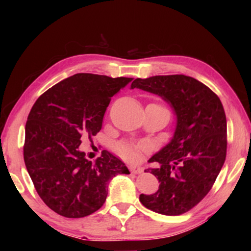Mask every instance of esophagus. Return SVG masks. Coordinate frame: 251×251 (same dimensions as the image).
<instances>
[{
	"label": "esophagus",
	"mask_w": 251,
	"mask_h": 251,
	"mask_svg": "<svg viewBox=\"0 0 251 251\" xmlns=\"http://www.w3.org/2000/svg\"><path fill=\"white\" fill-rule=\"evenodd\" d=\"M129 169L133 174H142L144 172V168L141 166H137V165H130Z\"/></svg>",
	"instance_id": "esophagus-1"
}]
</instances>
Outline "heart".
<instances>
[{
  "label": "heart",
  "mask_w": 251,
  "mask_h": 251,
  "mask_svg": "<svg viewBox=\"0 0 251 251\" xmlns=\"http://www.w3.org/2000/svg\"><path fill=\"white\" fill-rule=\"evenodd\" d=\"M144 146H135L131 144L122 143L117 145V151L126 159H136L138 157L139 150H143Z\"/></svg>",
  "instance_id": "obj_1"
}]
</instances>
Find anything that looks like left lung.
<instances>
[{"label": "left lung", "instance_id": "1", "mask_svg": "<svg viewBox=\"0 0 251 251\" xmlns=\"http://www.w3.org/2000/svg\"><path fill=\"white\" fill-rule=\"evenodd\" d=\"M130 88L160 96L176 115L171 142L148 160L159 164L147 169L158 179V190L139 201L161 215L184 214L209 193L226 159L224 106L209 87L186 75L136 78Z\"/></svg>", "mask_w": 251, "mask_h": 251}]
</instances>
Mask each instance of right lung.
I'll list each match as a JSON object with an SVG mask.
<instances>
[{
    "label": "right lung",
    "mask_w": 251,
    "mask_h": 251,
    "mask_svg": "<svg viewBox=\"0 0 251 251\" xmlns=\"http://www.w3.org/2000/svg\"><path fill=\"white\" fill-rule=\"evenodd\" d=\"M131 80L78 73L34 103L25 125V166L39 196L56 214L67 218L93 214L105 202L109 180L129 174L109 151L93 163L79 145L83 136L101 129L112 97Z\"/></svg>",
    "instance_id": "add662e5"
}]
</instances>
